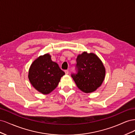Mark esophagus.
<instances>
[{
  "instance_id": "esophagus-1",
  "label": "esophagus",
  "mask_w": 135,
  "mask_h": 135,
  "mask_svg": "<svg viewBox=\"0 0 135 135\" xmlns=\"http://www.w3.org/2000/svg\"><path fill=\"white\" fill-rule=\"evenodd\" d=\"M65 74H69V70H65Z\"/></svg>"
}]
</instances>
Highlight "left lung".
Listing matches in <instances>:
<instances>
[{
    "instance_id": "obj_1",
    "label": "left lung",
    "mask_w": 135,
    "mask_h": 135,
    "mask_svg": "<svg viewBox=\"0 0 135 135\" xmlns=\"http://www.w3.org/2000/svg\"><path fill=\"white\" fill-rule=\"evenodd\" d=\"M76 73L71 74L77 87L85 93L96 91L104 81L105 69L98 57L84 52L76 59Z\"/></svg>"
}]
</instances>
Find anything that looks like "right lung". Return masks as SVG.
I'll list each match as a JSON object with an SVG mask.
<instances>
[{"instance_id": "right-lung-1", "label": "right lung", "mask_w": 135, "mask_h": 135, "mask_svg": "<svg viewBox=\"0 0 135 135\" xmlns=\"http://www.w3.org/2000/svg\"><path fill=\"white\" fill-rule=\"evenodd\" d=\"M65 72L59 65L52 61L51 56L46 54L35 60L28 71V79L36 90L43 94H48L57 87Z\"/></svg>"}]
</instances>
